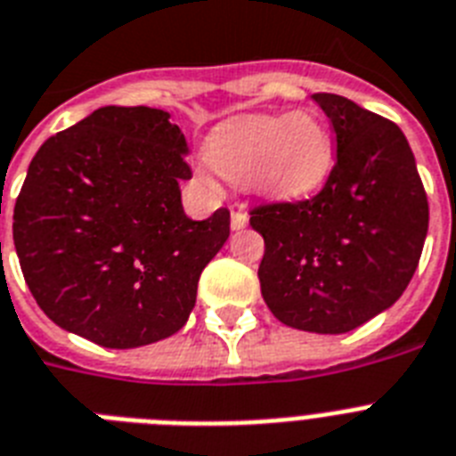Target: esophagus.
Returning <instances> with one entry per match:
<instances>
[{"mask_svg":"<svg viewBox=\"0 0 456 456\" xmlns=\"http://www.w3.org/2000/svg\"><path fill=\"white\" fill-rule=\"evenodd\" d=\"M246 224H248V216L243 213V208H240V206H234V208H232V229H234V232H239V229H243Z\"/></svg>","mask_w":456,"mask_h":456,"instance_id":"34e87169","label":"esophagus"}]
</instances>
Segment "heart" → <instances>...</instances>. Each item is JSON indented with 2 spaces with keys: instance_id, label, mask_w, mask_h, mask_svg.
<instances>
[{
  "instance_id": "1",
  "label": "heart",
  "mask_w": 456,
  "mask_h": 456,
  "mask_svg": "<svg viewBox=\"0 0 456 456\" xmlns=\"http://www.w3.org/2000/svg\"><path fill=\"white\" fill-rule=\"evenodd\" d=\"M206 161L229 183L299 199L330 175L332 138L309 112L253 114L217 126L206 142Z\"/></svg>"
}]
</instances>
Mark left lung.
Instances as JSON below:
<instances>
[{"mask_svg":"<svg viewBox=\"0 0 456 456\" xmlns=\"http://www.w3.org/2000/svg\"><path fill=\"white\" fill-rule=\"evenodd\" d=\"M314 100L330 119L337 161L323 190L250 210L265 239L262 297L281 323L342 335L394 305L419 265L428 201L394 121L335 94Z\"/></svg>","mask_w":456,"mask_h":456,"instance_id":"obj_1","label":"left lung"}]
</instances>
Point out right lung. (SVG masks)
Listing matches in <instances>:
<instances>
[{"label": "right lung", "mask_w": 456, "mask_h": 456, "mask_svg": "<svg viewBox=\"0 0 456 456\" xmlns=\"http://www.w3.org/2000/svg\"><path fill=\"white\" fill-rule=\"evenodd\" d=\"M154 107H100L39 147L13 208L32 297L55 325L107 349L175 335L229 210L190 220L187 140Z\"/></svg>", "instance_id": "1"}]
</instances>
